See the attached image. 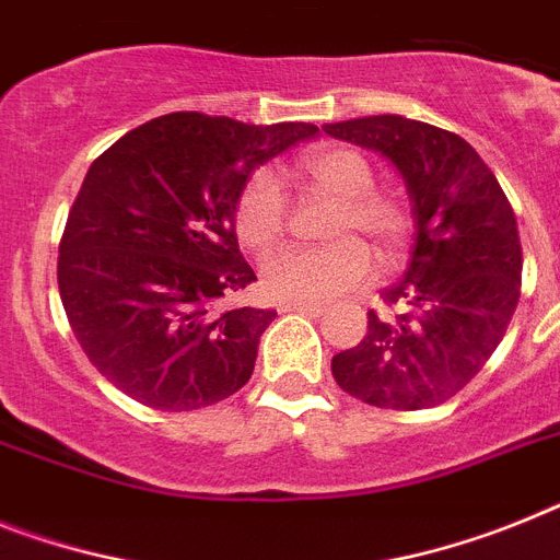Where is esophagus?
Returning <instances> with one entry per match:
<instances>
[{"label": "esophagus", "instance_id": "esophagus-1", "mask_svg": "<svg viewBox=\"0 0 560 560\" xmlns=\"http://www.w3.org/2000/svg\"><path fill=\"white\" fill-rule=\"evenodd\" d=\"M324 304H313V302H284L281 304V313H304V316H322Z\"/></svg>", "mask_w": 560, "mask_h": 560}]
</instances>
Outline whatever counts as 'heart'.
<instances>
[{"mask_svg":"<svg viewBox=\"0 0 560 560\" xmlns=\"http://www.w3.org/2000/svg\"><path fill=\"white\" fill-rule=\"evenodd\" d=\"M295 167L338 199L324 247H288L267 256L261 284L276 299L288 302H327L373 279L375 261L396 265L407 253L412 233L410 210L404 201L375 192V171L359 150L310 148L295 159ZM288 224V192L270 171H256L236 201V230L247 247L270 250Z\"/></svg>","mask_w":560,"mask_h":560,"instance_id":"heart-1","label":"heart"}]
</instances>
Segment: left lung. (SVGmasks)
<instances>
[{"mask_svg": "<svg viewBox=\"0 0 560 560\" xmlns=\"http://www.w3.org/2000/svg\"><path fill=\"white\" fill-rule=\"evenodd\" d=\"M401 173L416 215L404 279L382 293L396 316L368 313L359 347L332 355L338 387L382 410H427L487 364L521 295V238L495 173L450 130L404 116L324 125Z\"/></svg>", "mask_w": 560, "mask_h": 560, "instance_id": "left-lung-1", "label": "left lung"}]
</instances>
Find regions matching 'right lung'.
Masks as SVG:
<instances>
[{"label": "right lung", "mask_w": 560, "mask_h": 560, "mask_svg": "<svg viewBox=\"0 0 560 560\" xmlns=\"http://www.w3.org/2000/svg\"><path fill=\"white\" fill-rule=\"evenodd\" d=\"M316 125L167 113L91 164L59 244V295L84 355L153 410H199L250 382L276 310L219 307L256 281L236 201L258 164Z\"/></svg>", "instance_id": "obj_1"}]
</instances>
